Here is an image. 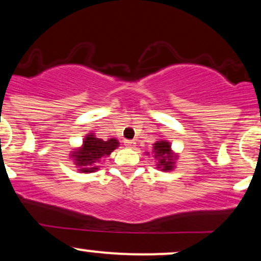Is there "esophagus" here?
I'll list each match as a JSON object with an SVG mask.
<instances>
[{
	"label": "esophagus",
	"instance_id": "1",
	"mask_svg": "<svg viewBox=\"0 0 261 261\" xmlns=\"http://www.w3.org/2000/svg\"><path fill=\"white\" fill-rule=\"evenodd\" d=\"M124 145L126 146L128 148H135L136 147V142L134 140H125L124 141Z\"/></svg>",
	"mask_w": 261,
	"mask_h": 261
}]
</instances>
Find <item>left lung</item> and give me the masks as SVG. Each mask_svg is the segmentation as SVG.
Wrapping results in <instances>:
<instances>
[{
	"instance_id": "obj_1",
	"label": "left lung",
	"mask_w": 261,
	"mask_h": 261,
	"mask_svg": "<svg viewBox=\"0 0 261 261\" xmlns=\"http://www.w3.org/2000/svg\"><path fill=\"white\" fill-rule=\"evenodd\" d=\"M153 157L157 161V168L163 172H169L175 168V161L178 160V153H174L172 145L167 140H158L153 143L152 149ZM147 154H149L147 152Z\"/></svg>"
}]
</instances>
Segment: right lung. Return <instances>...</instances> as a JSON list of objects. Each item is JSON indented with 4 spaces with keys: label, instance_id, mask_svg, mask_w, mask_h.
I'll list each match as a JSON object with an SVG mask.
<instances>
[{
    "label": "right lung",
    "instance_id": "right-lung-1",
    "mask_svg": "<svg viewBox=\"0 0 261 261\" xmlns=\"http://www.w3.org/2000/svg\"><path fill=\"white\" fill-rule=\"evenodd\" d=\"M118 147L119 141L114 137L103 141L95 137L94 134H88L83 140L82 146L71 152L70 155L81 173H93L98 170L97 164L101 158L108 157Z\"/></svg>",
    "mask_w": 261,
    "mask_h": 261
}]
</instances>
